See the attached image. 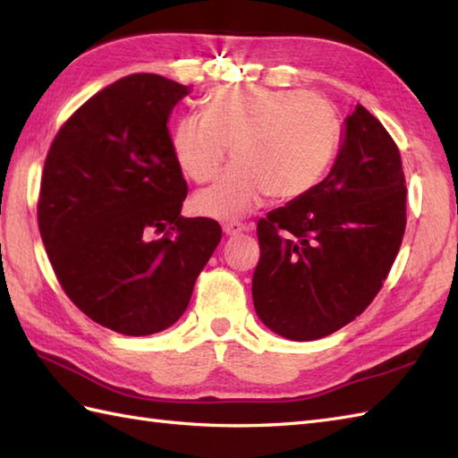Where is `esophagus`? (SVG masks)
I'll list each match as a JSON object with an SVG mask.
<instances>
[{"label":"esophagus","instance_id":"obj_1","mask_svg":"<svg viewBox=\"0 0 458 458\" xmlns=\"http://www.w3.org/2000/svg\"><path fill=\"white\" fill-rule=\"evenodd\" d=\"M250 226L248 224H244V222H226L222 226V230H224V234L226 236H238V234H242V232H246Z\"/></svg>","mask_w":458,"mask_h":458}]
</instances>
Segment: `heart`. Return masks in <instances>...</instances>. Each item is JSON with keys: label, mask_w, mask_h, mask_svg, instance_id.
Instances as JSON below:
<instances>
[{"label": "heart", "mask_w": 458, "mask_h": 458, "mask_svg": "<svg viewBox=\"0 0 458 458\" xmlns=\"http://www.w3.org/2000/svg\"><path fill=\"white\" fill-rule=\"evenodd\" d=\"M338 125L327 100L303 90L222 86L204 114H184L171 128V149L184 174L204 182L228 155L236 163L194 197V210L236 220L269 194L303 197L323 177L336 148Z\"/></svg>", "instance_id": "obj_1"}]
</instances>
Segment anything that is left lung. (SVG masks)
I'll return each mask as SVG.
<instances>
[{"label":"left lung","mask_w":458,"mask_h":458,"mask_svg":"<svg viewBox=\"0 0 458 458\" xmlns=\"http://www.w3.org/2000/svg\"><path fill=\"white\" fill-rule=\"evenodd\" d=\"M405 194L400 149L358 104L327 177L258 222L251 297L261 323L317 340L362 313L400 251Z\"/></svg>","instance_id":"1"}]
</instances>
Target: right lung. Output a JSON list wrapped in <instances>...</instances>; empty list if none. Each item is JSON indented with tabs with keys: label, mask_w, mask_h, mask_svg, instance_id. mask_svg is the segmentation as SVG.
Instances as JSON below:
<instances>
[{
	"label": "right lung",
	"mask_w": 458,
	"mask_h": 458,
	"mask_svg": "<svg viewBox=\"0 0 458 458\" xmlns=\"http://www.w3.org/2000/svg\"><path fill=\"white\" fill-rule=\"evenodd\" d=\"M191 86L131 74L81 106L48 149L38 230L58 284L96 323L148 336L177 323L222 238L181 216L169 115Z\"/></svg>",
	"instance_id": "right-lung-1"
}]
</instances>
